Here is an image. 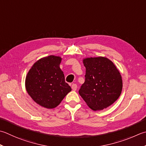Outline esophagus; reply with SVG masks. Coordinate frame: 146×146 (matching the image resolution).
I'll return each instance as SVG.
<instances>
[{
  "mask_svg": "<svg viewBox=\"0 0 146 146\" xmlns=\"http://www.w3.org/2000/svg\"><path fill=\"white\" fill-rule=\"evenodd\" d=\"M71 88H72L73 90H76L77 88V85L75 84H73L71 85Z\"/></svg>",
  "mask_w": 146,
  "mask_h": 146,
  "instance_id": "obj_1",
  "label": "esophagus"
}]
</instances>
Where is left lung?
Returning a JSON list of instances; mask_svg holds the SVG:
<instances>
[{
    "label": "left lung",
    "instance_id": "left-lung-1",
    "mask_svg": "<svg viewBox=\"0 0 146 146\" xmlns=\"http://www.w3.org/2000/svg\"><path fill=\"white\" fill-rule=\"evenodd\" d=\"M83 62L86 68L85 80L79 94L94 111L110 106L121 93L120 73L112 61L104 57L85 58Z\"/></svg>",
    "mask_w": 146,
    "mask_h": 146
}]
</instances>
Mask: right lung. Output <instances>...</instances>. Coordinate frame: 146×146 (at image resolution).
<instances>
[{
	"instance_id": "right-lung-1",
	"label": "right lung",
	"mask_w": 146,
	"mask_h": 146,
	"mask_svg": "<svg viewBox=\"0 0 146 146\" xmlns=\"http://www.w3.org/2000/svg\"><path fill=\"white\" fill-rule=\"evenodd\" d=\"M61 59L56 56L41 58L34 63L26 77L28 94L36 103L48 109L58 106L71 90L59 67Z\"/></svg>"
}]
</instances>
